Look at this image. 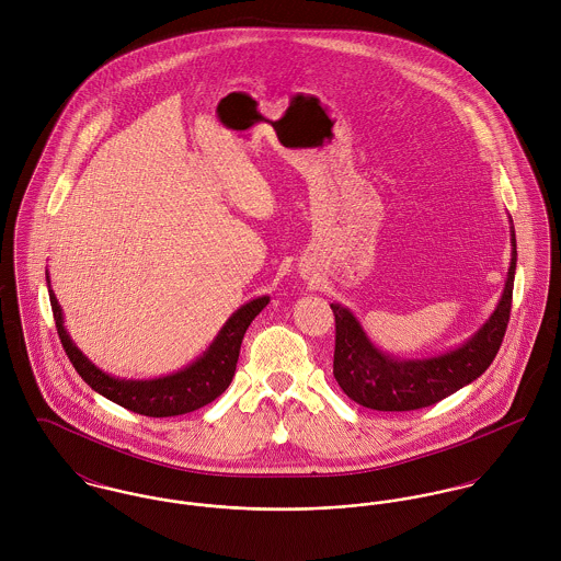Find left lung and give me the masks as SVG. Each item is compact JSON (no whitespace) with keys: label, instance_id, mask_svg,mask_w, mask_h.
Wrapping results in <instances>:
<instances>
[{"label":"left lung","instance_id":"obj_1","mask_svg":"<svg viewBox=\"0 0 561 561\" xmlns=\"http://www.w3.org/2000/svg\"><path fill=\"white\" fill-rule=\"evenodd\" d=\"M510 243L512 259L496 309L478 332L443 354L430 358H401L382 352L347 307L332 302L330 309L336 323L332 374L343 393L371 410L403 412L445 400L478 380L494 360L510 321L516 274V236L512 218Z\"/></svg>","mask_w":561,"mask_h":561}]
</instances>
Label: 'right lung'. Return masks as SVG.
Returning <instances> with one entry per match:
<instances>
[{"label":"right lung","mask_w":561,"mask_h":561,"mask_svg":"<svg viewBox=\"0 0 561 561\" xmlns=\"http://www.w3.org/2000/svg\"><path fill=\"white\" fill-rule=\"evenodd\" d=\"M47 287H49V302H51V311H54V320H56L62 347L71 358L76 371L83 378V382L90 385V389L103 396L105 400L114 401L145 416L185 414L222 396L236 376L241 339L250 321L254 320L270 302V296H259L241 305L240 309L220 328V332L209 343V347L187 367L153 380H125L99 369L73 343L71 334L65 328V316L58 305V298L49 285V272H47Z\"/></svg>","instance_id":"1"}]
</instances>
